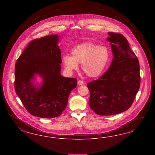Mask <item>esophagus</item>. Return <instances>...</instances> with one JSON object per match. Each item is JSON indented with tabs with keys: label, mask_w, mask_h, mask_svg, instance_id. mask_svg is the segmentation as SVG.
Here are the masks:
<instances>
[{
	"label": "esophagus",
	"mask_w": 155,
	"mask_h": 155,
	"mask_svg": "<svg viewBox=\"0 0 155 155\" xmlns=\"http://www.w3.org/2000/svg\"><path fill=\"white\" fill-rule=\"evenodd\" d=\"M78 85H83V84H84V83L82 81L80 80V81H78Z\"/></svg>",
	"instance_id": "1"
}]
</instances>
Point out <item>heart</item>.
Masks as SVG:
<instances>
[{"mask_svg": "<svg viewBox=\"0 0 155 155\" xmlns=\"http://www.w3.org/2000/svg\"><path fill=\"white\" fill-rule=\"evenodd\" d=\"M71 56L66 54L62 58L66 71L73 73L81 64L82 70L91 78L98 77L103 73L110 56L108 48L93 42L80 44L71 50Z\"/></svg>", "mask_w": 155, "mask_h": 155, "instance_id": "b5f03b06", "label": "heart"}]
</instances>
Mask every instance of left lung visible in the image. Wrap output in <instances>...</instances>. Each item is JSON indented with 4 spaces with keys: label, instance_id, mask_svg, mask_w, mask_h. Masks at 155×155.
Wrapping results in <instances>:
<instances>
[{
    "label": "left lung",
    "instance_id": "obj_1",
    "mask_svg": "<svg viewBox=\"0 0 155 155\" xmlns=\"http://www.w3.org/2000/svg\"><path fill=\"white\" fill-rule=\"evenodd\" d=\"M107 38L113 52L109 69L98 80L88 83L89 104L99 115H113L131 107L140 84L139 60L126 38L108 32Z\"/></svg>",
    "mask_w": 155,
    "mask_h": 155
}]
</instances>
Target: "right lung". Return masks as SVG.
Masks as SVG:
<instances>
[{"label": "right lung", "instance_id": "add662e5", "mask_svg": "<svg viewBox=\"0 0 155 155\" xmlns=\"http://www.w3.org/2000/svg\"><path fill=\"white\" fill-rule=\"evenodd\" d=\"M58 35L35 39L15 64V89L32 115L42 118L59 117L65 109L69 95L77 81L61 74V50ZM38 75L41 84L34 81Z\"/></svg>", "mask_w": 155, "mask_h": 155}]
</instances>
